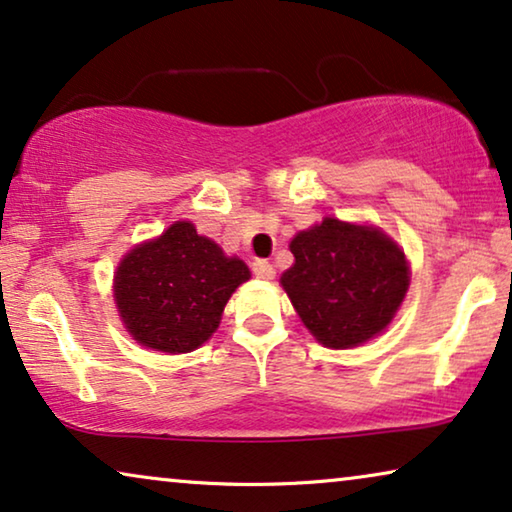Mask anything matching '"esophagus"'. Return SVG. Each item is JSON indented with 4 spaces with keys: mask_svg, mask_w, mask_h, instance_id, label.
<instances>
[{
    "mask_svg": "<svg viewBox=\"0 0 512 512\" xmlns=\"http://www.w3.org/2000/svg\"><path fill=\"white\" fill-rule=\"evenodd\" d=\"M253 273L262 280H273V276H276V269H273V264L266 262V259H255Z\"/></svg>",
    "mask_w": 512,
    "mask_h": 512,
    "instance_id": "obj_1",
    "label": "esophagus"
}]
</instances>
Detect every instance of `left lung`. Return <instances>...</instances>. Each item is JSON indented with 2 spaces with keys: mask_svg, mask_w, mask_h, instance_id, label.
<instances>
[{
  "mask_svg": "<svg viewBox=\"0 0 512 512\" xmlns=\"http://www.w3.org/2000/svg\"><path fill=\"white\" fill-rule=\"evenodd\" d=\"M290 250L294 264L280 285L327 348H352L380 334L406 297V257L378 229L325 218L294 236Z\"/></svg>",
  "mask_w": 512,
  "mask_h": 512,
  "instance_id": "1",
  "label": "left lung"
}]
</instances>
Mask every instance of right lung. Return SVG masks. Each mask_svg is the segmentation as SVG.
I'll use <instances>...</instances> for the list:
<instances>
[{
  "instance_id": "obj_1",
  "label": "right lung",
  "mask_w": 512,
  "mask_h": 512,
  "mask_svg": "<svg viewBox=\"0 0 512 512\" xmlns=\"http://www.w3.org/2000/svg\"><path fill=\"white\" fill-rule=\"evenodd\" d=\"M248 278L239 257H227L192 222H176L122 259L113 290L129 334L146 348L176 355L208 341L227 299Z\"/></svg>"
}]
</instances>
